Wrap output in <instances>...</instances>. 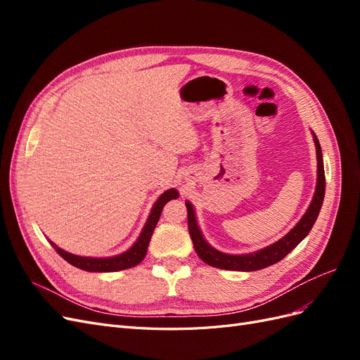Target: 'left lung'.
<instances>
[{
  "instance_id": "obj_1",
  "label": "left lung",
  "mask_w": 360,
  "mask_h": 360,
  "mask_svg": "<svg viewBox=\"0 0 360 360\" xmlns=\"http://www.w3.org/2000/svg\"><path fill=\"white\" fill-rule=\"evenodd\" d=\"M315 151H317V186H315V192L312 201L308 207V210L304 212L302 219L294 225L291 230L279 238L278 242L271 243L263 249L254 250V252L243 254V255H233L225 254L221 250L214 249L209 242L205 240L200 225L197 222V214H195L193 205L186 201L188 209V228L189 234L193 242V248L197 250L198 257L212 267L225 269V270H237V271H254L266 269L271 264L278 263L284 257H287L291 250L296 248L304 237H307L314 226L315 221H317L319 213L321 210L323 200H324V191H326V177H324V165H323V153L321 147L319 143V138L312 132Z\"/></svg>"
}]
</instances>
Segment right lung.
<instances>
[{
	"label": "right lung",
	"mask_w": 360,
	"mask_h": 360,
	"mask_svg": "<svg viewBox=\"0 0 360 360\" xmlns=\"http://www.w3.org/2000/svg\"><path fill=\"white\" fill-rule=\"evenodd\" d=\"M179 198V192L176 189H168L167 192H163L160 197L156 200V202L151 207V212L148 214V219L141 231L139 237L136 238V242L130 246L127 250H124L123 254H118L114 257H106V258H96V257H81V255H75L68 252L61 248H58L56 243L51 245L57 252L70 263L72 266L82 269L85 271H118V270H124L135 267L139 264L141 261L144 259L147 254V248L150 243V238L153 236L155 228L158 225V221L160 217L163 205H165L168 201Z\"/></svg>",
	"instance_id": "add662e5"
}]
</instances>
